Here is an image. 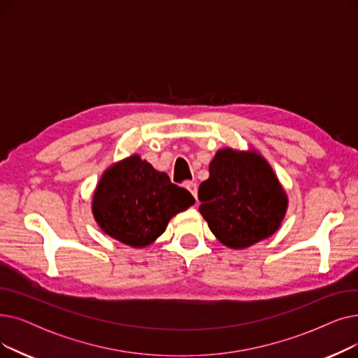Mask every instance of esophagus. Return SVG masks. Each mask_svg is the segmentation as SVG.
<instances>
[{
  "mask_svg": "<svg viewBox=\"0 0 358 358\" xmlns=\"http://www.w3.org/2000/svg\"><path fill=\"white\" fill-rule=\"evenodd\" d=\"M185 189H187V190L193 194V197H194V199L197 197V184H196V182H193V181H187V182H185Z\"/></svg>",
  "mask_w": 358,
  "mask_h": 358,
  "instance_id": "obj_1",
  "label": "esophagus"
}]
</instances>
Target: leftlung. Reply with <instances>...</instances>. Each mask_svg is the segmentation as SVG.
<instances>
[{"mask_svg": "<svg viewBox=\"0 0 358 358\" xmlns=\"http://www.w3.org/2000/svg\"><path fill=\"white\" fill-rule=\"evenodd\" d=\"M199 210L213 236L229 248H245L275 234L288 199L273 169L257 152L217 150L209 178L199 187Z\"/></svg>", "mask_w": 358, "mask_h": 358, "instance_id": "8db88e82", "label": "left lung"}]
</instances>
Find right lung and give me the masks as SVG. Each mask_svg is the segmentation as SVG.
Returning a JSON list of instances; mask_svg holds the SVG:
<instances>
[{
	"label": "right lung",
	"instance_id": "add662e5",
	"mask_svg": "<svg viewBox=\"0 0 358 358\" xmlns=\"http://www.w3.org/2000/svg\"><path fill=\"white\" fill-rule=\"evenodd\" d=\"M193 203L187 190L131 155L102 174L92 212L105 234L131 247H145L162 234L171 217Z\"/></svg>",
	"mask_w": 358,
	"mask_h": 358
}]
</instances>
